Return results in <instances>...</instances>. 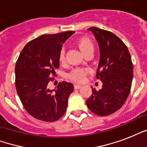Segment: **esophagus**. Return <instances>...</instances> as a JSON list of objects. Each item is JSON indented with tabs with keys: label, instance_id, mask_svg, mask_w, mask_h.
Segmentation results:
<instances>
[{
	"label": "esophagus",
	"instance_id": "1",
	"mask_svg": "<svg viewBox=\"0 0 147 147\" xmlns=\"http://www.w3.org/2000/svg\"><path fill=\"white\" fill-rule=\"evenodd\" d=\"M81 87H82V85H81L80 84H78V83H75V84H74V88H75L76 89H79Z\"/></svg>",
	"mask_w": 147,
	"mask_h": 147
}]
</instances>
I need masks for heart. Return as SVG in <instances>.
<instances>
[{"instance_id":"b5f03b06","label":"heart","mask_w":147,"mask_h":147,"mask_svg":"<svg viewBox=\"0 0 147 147\" xmlns=\"http://www.w3.org/2000/svg\"><path fill=\"white\" fill-rule=\"evenodd\" d=\"M77 45L84 55L88 53H93L94 52V44L89 38L81 37L77 40ZM65 59V50L63 49H61L59 55V60L60 62H63ZM90 72V69L87 68H76L72 69L70 73L69 74V77L70 79L76 82H82L85 79V76Z\"/></svg>"}]
</instances>
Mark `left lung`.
Returning <instances> with one entry per match:
<instances>
[{"instance_id":"8db88e82","label":"left lung","mask_w":147,"mask_h":147,"mask_svg":"<svg viewBox=\"0 0 147 147\" xmlns=\"http://www.w3.org/2000/svg\"><path fill=\"white\" fill-rule=\"evenodd\" d=\"M100 48V62L96 78L103 83L86 100L90 111L99 116H107L118 111L130 94L133 80L131 56L122 40L111 32L92 26Z\"/></svg>"}]
</instances>
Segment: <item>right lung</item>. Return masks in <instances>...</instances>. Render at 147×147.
<instances>
[{
    "instance_id": "add662e5",
    "label": "right lung",
    "mask_w": 147,
    "mask_h": 147,
    "mask_svg": "<svg viewBox=\"0 0 147 147\" xmlns=\"http://www.w3.org/2000/svg\"><path fill=\"white\" fill-rule=\"evenodd\" d=\"M74 31L45 34L24 47L15 65V85L20 101L29 114L40 121L53 122L66 111L68 99L73 92L70 82L59 83L49 90L55 69L59 67V55L62 44Z\"/></svg>"
}]
</instances>
